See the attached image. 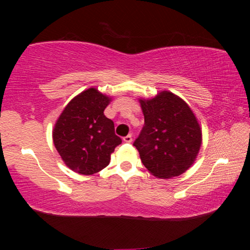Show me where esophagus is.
<instances>
[{
  "label": "esophagus",
  "instance_id": "34e87169",
  "mask_svg": "<svg viewBox=\"0 0 250 250\" xmlns=\"http://www.w3.org/2000/svg\"><path fill=\"white\" fill-rule=\"evenodd\" d=\"M124 141H125V142H126V143L132 142V135H131V134L125 135V137L124 138Z\"/></svg>",
  "mask_w": 250,
  "mask_h": 250
}]
</instances>
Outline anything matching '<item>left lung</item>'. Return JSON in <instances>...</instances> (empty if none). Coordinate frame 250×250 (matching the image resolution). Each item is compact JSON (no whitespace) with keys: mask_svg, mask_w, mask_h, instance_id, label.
Segmentation results:
<instances>
[{"mask_svg":"<svg viewBox=\"0 0 250 250\" xmlns=\"http://www.w3.org/2000/svg\"><path fill=\"white\" fill-rule=\"evenodd\" d=\"M145 125L133 146L147 171L171 179L188 170L202 145V130L188 104L170 91L140 99Z\"/></svg>","mask_w":250,"mask_h":250,"instance_id":"1","label":"left lung"}]
</instances>
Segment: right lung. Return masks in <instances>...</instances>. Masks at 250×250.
<instances>
[{
    "label": "right lung",
    "mask_w": 250,
    "mask_h": 250,
    "mask_svg": "<svg viewBox=\"0 0 250 250\" xmlns=\"http://www.w3.org/2000/svg\"><path fill=\"white\" fill-rule=\"evenodd\" d=\"M110 100L96 88H89L69 101L55 124V147L76 173L91 175L101 171L122 142L115 133L113 121L104 115Z\"/></svg>",
    "instance_id": "right-lung-1"
}]
</instances>
